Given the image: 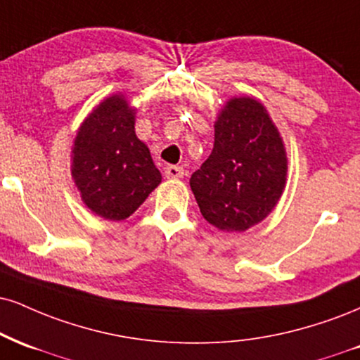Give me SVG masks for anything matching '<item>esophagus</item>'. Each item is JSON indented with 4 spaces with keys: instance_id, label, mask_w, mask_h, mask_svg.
<instances>
[{
    "instance_id": "1",
    "label": "esophagus",
    "mask_w": 360,
    "mask_h": 360,
    "mask_svg": "<svg viewBox=\"0 0 360 360\" xmlns=\"http://www.w3.org/2000/svg\"><path fill=\"white\" fill-rule=\"evenodd\" d=\"M164 174H166L167 179H179V177L184 176V169L181 166H167L164 169Z\"/></svg>"
}]
</instances>
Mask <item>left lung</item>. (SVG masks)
Returning <instances> with one entry per match:
<instances>
[{
    "mask_svg": "<svg viewBox=\"0 0 360 360\" xmlns=\"http://www.w3.org/2000/svg\"><path fill=\"white\" fill-rule=\"evenodd\" d=\"M287 169L283 139L265 105L253 97H233L214 122L213 153L189 184L207 223L241 233L274 211Z\"/></svg>",
    "mask_w": 360,
    "mask_h": 360,
    "instance_id": "1",
    "label": "left lung"
}]
</instances>
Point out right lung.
Masks as SVG:
<instances>
[{
	"label": "right lung",
	"mask_w": 360,
	"mask_h": 360,
	"mask_svg": "<svg viewBox=\"0 0 360 360\" xmlns=\"http://www.w3.org/2000/svg\"><path fill=\"white\" fill-rule=\"evenodd\" d=\"M134 125L136 109L115 94L90 112L73 141L72 177L82 201L109 221L129 218L162 179Z\"/></svg>",
	"instance_id": "right-lung-1"
}]
</instances>
